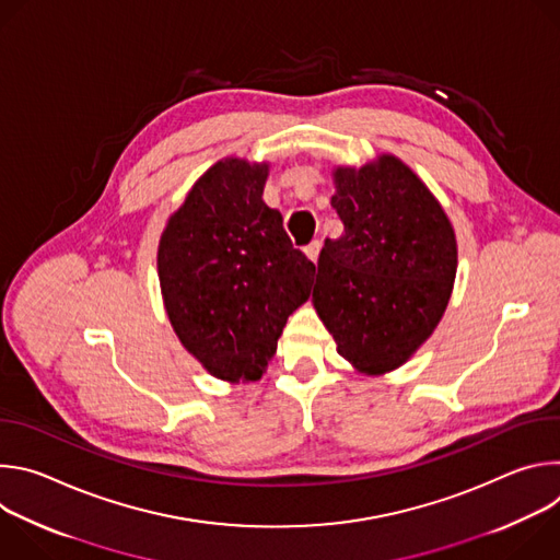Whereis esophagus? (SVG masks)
<instances>
[{"instance_id": "obj_1", "label": "esophagus", "mask_w": 560, "mask_h": 560, "mask_svg": "<svg viewBox=\"0 0 560 560\" xmlns=\"http://www.w3.org/2000/svg\"><path fill=\"white\" fill-rule=\"evenodd\" d=\"M318 253H322V242H312L310 246H305V255L310 261H316Z\"/></svg>"}]
</instances>
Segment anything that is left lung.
Instances as JSON below:
<instances>
[{
  "mask_svg": "<svg viewBox=\"0 0 560 560\" xmlns=\"http://www.w3.org/2000/svg\"><path fill=\"white\" fill-rule=\"evenodd\" d=\"M332 208L339 238L318 255L312 303L359 372L404 365L439 326L456 277L454 228L410 166L378 154L339 166Z\"/></svg>",
  "mask_w": 560,
  "mask_h": 560,
  "instance_id": "1",
  "label": "left lung"
}]
</instances>
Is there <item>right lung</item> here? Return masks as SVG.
<instances>
[{"mask_svg":"<svg viewBox=\"0 0 560 560\" xmlns=\"http://www.w3.org/2000/svg\"><path fill=\"white\" fill-rule=\"evenodd\" d=\"M268 164L228 156L171 214L156 270L173 330L217 378L259 381L288 316L307 301L316 266L261 199Z\"/></svg>","mask_w":560,"mask_h":560,"instance_id":"right-lung-1","label":"right lung"}]
</instances>
